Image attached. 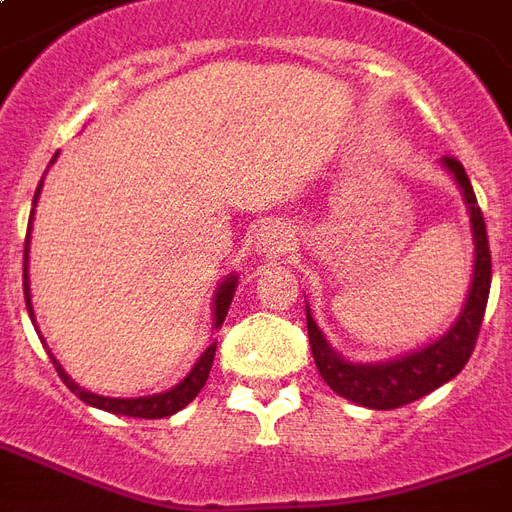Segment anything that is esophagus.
<instances>
[{
    "label": "esophagus",
    "instance_id": "obj_1",
    "mask_svg": "<svg viewBox=\"0 0 512 512\" xmlns=\"http://www.w3.org/2000/svg\"><path fill=\"white\" fill-rule=\"evenodd\" d=\"M295 244L292 239V233L282 225H271V228H265L257 233V249L263 252L265 257H279V255H287Z\"/></svg>",
    "mask_w": 512,
    "mask_h": 512
}]
</instances>
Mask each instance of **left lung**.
Wrapping results in <instances>:
<instances>
[{"label":"left lung","instance_id":"obj_1","mask_svg":"<svg viewBox=\"0 0 512 512\" xmlns=\"http://www.w3.org/2000/svg\"><path fill=\"white\" fill-rule=\"evenodd\" d=\"M443 163L462 187L464 201L470 206V222H473L475 239L473 287H470V298L464 303L456 325L440 341L429 343L427 349L413 351L408 357L378 362V365H354V362L341 360L327 346L325 335L317 327V322L311 319V311L306 306L308 343H311V354H314V362H317L319 373L327 381V386L341 397H346V400H351V403L365 405V408H373V411H392V408L413 403V400L429 395L432 389H438L454 376H459V370L470 360L478 333H481V322L483 314H486L491 290L489 233H486L483 212L464 166L451 155H446Z\"/></svg>","mask_w":512,"mask_h":512}]
</instances>
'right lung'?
<instances>
[{
  "label": "right lung",
  "mask_w": 512,
  "mask_h": 512,
  "mask_svg": "<svg viewBox=\"0 0 512 512\" xmlns=\"http://www.w3.org/2000/svg\"><path fill=\"white\" fill-rule=\"evenodd\" d=\"M56 155H53V161H56ZM39 190H42V182H39L37 193H34V204H37ZM31 217H34V209H31ZM29 233H31V222H29V230H26V247H23V295H26V308H29L31 322H34V311H31V298H29ZM233 292H236V276H228V279L217 287V295H214V327H220L222 322H225V317H228ZM214 351H217V343H212V346L201 354V360L195 362V368L187 373L185 381H179V384L174 386V389H169V392H163V395H152V397H128V400H120V397H101V395H93V392H85V389H80V386L74 384L72 378L66 376L56 360H53V365H56L58 376L64 378V384L72 389L74 395L80 397L83 403L93 405V408L117 413V416H134V419H163V416H171V413L182 411L187 403H193L195 395L204 389L206 378H209V370H212Z\"/></svg>",
  "instance_id": "obj_1"
}]
</instances>
